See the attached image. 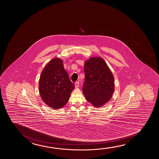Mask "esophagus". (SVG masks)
<instances>
[{
    "instance_id": "obj_1",
    "label": "esophagus",
    "mask_w": 159,
    "mask_h": 159,
    "mask_svg": "<svg viewBox=\"0 0 159 159\" xmlns=\"http://www.w3.org/2000/svg\"><path fill=\"white\" fill-rule=\"evenodd\" d=\"M79 81L75 82V88H78L79 87Z\"/></svg>"
}]
</instances>
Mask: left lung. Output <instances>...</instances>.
<instances>
[{"instance_id": "obj_1", "label": "left lung", "mask_w": 159, "mask_h": 159, "mask_svg": "<svg viewBox=\"0 0 159 159\" xmlns=\"http://www.w3.org/2000/svg\"><path fill=\"white\" fill-rule=\"evenodd\" d=\"M83 92L86 99L95 107L106 104L115 91L113 74L102 57H93L84 63Z\"/></svg>"}]
</instances>
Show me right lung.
<instances>
[{"mask_svg":"<svg viewBox=\"0 0 159 159\" xmlns=\"http://www.w3.org/2000/svg\"><path fill=\"white\" fill-rule=\"evenodd\" d=\"M39 89L42 99L48 107L60 109L67 103L74 85L64 68L62 59L54 58L44 67Z\"/></svg>","mask_w":159,"mask_h":159,"instance_id":"obj_1","label":"right lung"}]
</instances>
